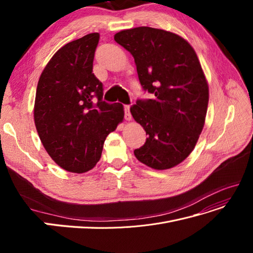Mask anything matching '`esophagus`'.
Instances as JSON below:
<instances>
[{
	"mask_svg": "<svg viewBox=\"0 0 253 253\" xmlns=\"http://www.w3.org/2000/svg\"><path fill=\"white\" fill-rule=\"evenodd\" d=\"M125 112H126V116H125L126 120L131 121L132 120V115H131V113H129V105L125 106Z\"/></svg>",
	"mask_w": 253,
	"mask_h": 253,
	"instance_id": "34e87169",
	"label": "esophagus"
}]
</instances>
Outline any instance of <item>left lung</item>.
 <instances>
[{"instance_id": "1", "label": "left lung", "mask_w": 253, "mask_h": 253, "mask_svg": "<svg viewBox=\"0 0 253 253\" xmlns=\"http://www.w3.org/2000/svg\"><path fill=\"white\" fill-rule=\"evenodd\" d=\"M114 39L133 56L142 87L154 95L131 108L148 134L134 154L152 169H171L191 154L204 128L209 85L200 60L187 40L164 29H125Z\"/></svg>"}]
</instances>
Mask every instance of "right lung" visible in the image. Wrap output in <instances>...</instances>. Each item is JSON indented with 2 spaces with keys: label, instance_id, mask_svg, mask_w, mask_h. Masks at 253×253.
<instances>
[{
  "label": "right lung",
  "instance_id": "obj_1",
  "mask_svg": "<svg viewBox=\"0 0 253 253\" xmlns=\"http://www.w3.org/2000/svg\"><path fill=\"white\" fill-rule=\"evenodd\" d=\"M99 39L88 34L57 50L36 91L34 119L43 147L59 167L78 174L97 165L106 136L125 119L124 105L102 100V83L93 74Z\"/></svg>",
  "mask_w": 253,
  "mask_h": 253
}]
</instances>
